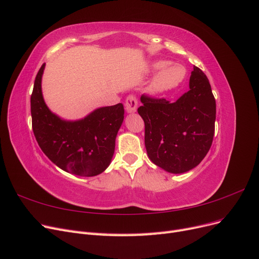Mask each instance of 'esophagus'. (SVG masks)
I'll list each match as a JSON object with an SVG mask.
<instances>
[{"instance_id": "1", "label": "esophagus", "mask_w": 259, "mask_h": 259, "mask_svg": "<svg viewBox=\"0 0 259 259\" xmlns=\"http://www.w3.org/2000/svg\"><path fill=\"white\" fill-rule=\"evenodd\" d=\"M138 101L134 95H130L126 100H125V109H126L127 113H133L136 111Z\"/></svg>"}]
</instances>
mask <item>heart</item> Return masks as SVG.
Segmentation results:
<instances>
[{
	"label": "heart",
	"instance_id": "heart-1",
	"mask_svg": "<svg viewBox=\"0 0 259 259\" xmlns=\"http://www.w3.org/2000/svg\"><path fill=\"white\" fill-rule=\"evenodd\" d=\"M153 69L161 70L149 85L148 91L151 94H161L173 90L185 80L186 69L182 65L166 66L165 61H156L153 64Z\"/></svg>",
	"mask_w": 259,
	"mask_h": 259
}]
</instances>
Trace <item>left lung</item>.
<instances>
[{"mask_svg":"<svg viewBox=\"0 0 259 259\" xmlns=\"http://www.w3.org/2000/svg\"><path fill=\"white\" fill-rule=\"evenodd\" d=\"M189 88L175 103L144 94L138 108L149 159L173 174L197 166L213 143L216 101L206 75L195 66Z\"/></svg>","mask_w":259,"mask_h":259,"instance_id":"left-lung-1","label":"left lung"}]
</instances>
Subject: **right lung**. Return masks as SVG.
I'll return each mask as SVG.
<instances>
[{
  "label": "right lung",
  "mask_w": 259,
  "mask_h": 259,
  "mask_svg": "<svg viewBox=\"0 0 259 259\" xmlns=\"http://www.w3.org/2000/svg\"><path fill=\"white\" fill-rule=\"evenodd\" d=\"M45 64L38 70L31 95L32 130L45 155L56 165L79 176H96L109 166L124 107L98 108L79 121H65L45 105L41 81Z\"/></svg>",
  "instance_id": "1"
}]
</instances>
